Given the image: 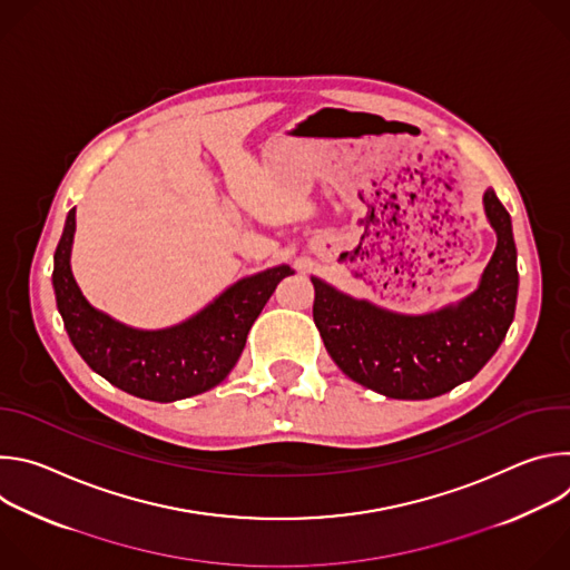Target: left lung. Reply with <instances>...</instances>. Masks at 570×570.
Masks as SVG:
<instances>
[{
	"label": "left lung",
	"mask_w": 570,
	"mask_h": 570,
	"mask_svg": "<svg viewBox=\"0 0 570 570\" xmlns=\"http://www.w3.org/2000/svg\"><path fill=\"white\" fill-rule=\"evenodd\" d=\"M484 212L499 243L478 291L458 306L399 315L311 277L313 322L352 381L390 399H433L494 356L514 320L519 271L512 220L492 189L484 191Z\"/></svg>",
	"instance_id": "left-lung-1"
}]
</instances>
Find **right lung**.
I'll use <instances>...</instances> for the list:
<instances>
[{
	"label": "right lung",
	"mask_w": 570,
	"mask_h": 570,
	"mask_svg": "<svg viewBox=\"0 0 570 570\" xmlns=\"http://www.w3.org/2000/svg\"><path fill=\"white\" fill-rule=\"evenodd\" d=\"M76 209L53 255V291L71 345L97 374L119 390L148 401H178L218 385L236 365L248 332L275 286L291 275L277 266L229 286L191 320L161 332H139L95 311L78 291L69 250Z\"/></svg>",
	"instance_id": "1"
}]
</instances>
